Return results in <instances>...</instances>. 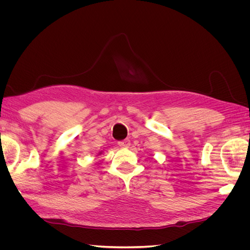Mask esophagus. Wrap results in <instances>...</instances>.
<instances>
[{
  "label": "esophagus",
  "mask_w": 250,
  "mask_h": 250,
  "mask_svg": "<svg viewBox=\"0 0 250 250\" xmlns=\"http://www.w3.org/2000/svg\"><path fill=\"white\" fill-rule=\"evenodd\" d=\"M118 145H119L120 147H122V148H128V147L130 146V141L128 140V139H126V140H124V141L119 142Z\"/></svg>",
  "instance_id": "obj_1"
}]
</instances>
